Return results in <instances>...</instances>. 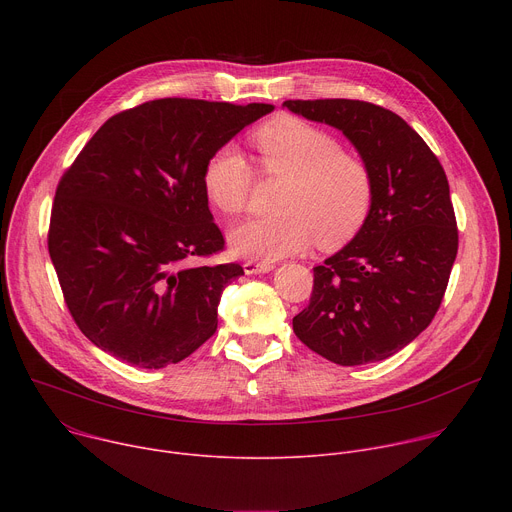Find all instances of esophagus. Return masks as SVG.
<instances>
[{"instance_id": "esophagus-1", "label": "esophagus", "mask_w": 512, "mask_h": 512, "mask_svg": "<svg viewBox=\"0 0 512 512\" xmlns=\"http://www.w3.org/2000/svg\"><path fill=\"white\" fill-rule=\"evenodd\" d=\"M243 269H245L247 275H257V273H269V271H273L275 265L269 263V261H253V259H249V261L243 263Z\"/></svg>"}]
</instances>
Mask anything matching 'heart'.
<instances>
[{
  "instance_id": "heart-1",
  "label": "heart",
  "mask_w": 512,
  "mask_h": 512,
  "mask_svg": "<svg viewBox=\"0 0 512 512\" xmlns=\"http://www.w3.org/2000/svg\"><path fill=\"white\" fill-rule=\"evenodd\" d=\"M261 166L287 176L277 216L251 218L229 235L231 249L247 259L275 261L308 249L338 247L367 221L375 184L371 168L340 150L326 129L300 117H277L253 133ZM251 166L235 143L216 148L202 170L212 206L239 214L251 190Z\"/></svg>"
}]
</instances>
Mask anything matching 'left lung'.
<instances>
[{
    "mask_svg": "<svg viewBox=\"0 0 512 512\" xmlns=\"http://www.w3.org/2000/svg\"><path fill=\"white\" fill-rule=\"evenodd\" d=\"M283 107L342 131L375 184L367 221L314 267L294 332L342 367L385 360L429 326L446 294L458 253L446 172L421 135L379 105L316 99Z\"/></svg>",
    "mask_w": 512,
    "mask_h": 512,
    "instance_id": "1",
    "label": "left lung"
}]
</instances>
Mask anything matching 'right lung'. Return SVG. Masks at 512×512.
<instances>
[{
    "label": "right lung",
    "instance_id": "1",
    "mask_svg": "<svg viewBox=\"0 0 512 512\" xmlns=\"http://www.w3.org/2000/svg\"><path fill=\"white\" fill-rule=\"evenodd\" d=\"M273 105L158 99L107 119L58 182L48 251L64 302L101 350L164 369L216 332L239 263L202 188L208 156Z\"/></svg>",
    "mask_w": 512,
    "mask_h": 512
}]
</instances>
